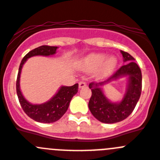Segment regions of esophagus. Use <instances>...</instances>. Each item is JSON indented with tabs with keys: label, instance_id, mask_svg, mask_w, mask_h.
Here are the masks:
<instances>
[{
	"label": "esophagus",
	"instance_id": "esophagus-1",
	"mask_svg": "<svg viewBox=\"0 0 160 160\" xmlns=\"http://www.w3.org/2000/svg\"><path fill=\"white\" fill-rule=\"evenodd\" d=\"M78 87H79V89L84 88V87H87V83L85 82H80L78 84Z\"/></svg>",
	"mask_w": 160,
	"mask_h": 160
}]
</instances>
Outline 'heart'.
<instances>
[{"label": "heart", "mask_w": 160, "mask_h": 160, "mask_svg": "<svg viewBox=\"0 0 160 160\" xmlns=\"http://www.w3.org/2000/svg\"><path fill=\"white\" fill-rule=\"evenodd\" d=\"M117 58L114 56H110L102 53H94L87 55L82 59L81 67L87 72L97 71L98 76L103 77L111 73L116 66Z\"/></svg>", "instance_id": "obj_1"}]
</instances>
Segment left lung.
I'll list each match as a JSON object with an SVG mask.
<instances>
[{
    "instance_id": "obj_1",
    "label": "left lung",
    "mask_w": 160,
    "mask_h": 160,
    "mask_svg": "<svg viewBox=\"0 0 160 160\" xmlns=\"http://www.w3.org/2000/svg\"><path fill=\"white\" fill-rule=\"evenodd\" d=\"M120 52L125 64L105 81L89 84V88L92 92L89 101V109L94 118L104 123H115L128 118L134 111L140 98L142 90L140 68L134 62L135 58L131 54L122 50ZM124 77L127 81V86L124 97L118 102L111 101L103 91V87Z\"/></svg>"
}]
</instances>
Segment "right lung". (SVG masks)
I'll use <instances>...</instances> for the list:
<instances>
[{
    "instance_id": "right-lung-1",
    "label": "right lung",
    "mask_w": 160,
    "mask_h": 160,
    "mask_svg": "<svg viewBox=\"0 0 160 160\" xmlns=\"http://www.w3.org/2000/svg\"><path fill=\"white\" fill-rule=\"evenodd\" d=\"M58 46H42L29 51L22 59L18 70L17 79V94L23 111L29 118L42 123H51L60 119L67 111L72 98L78 93V84L71 87L62 86L58 92L47 102L41 104H33L28 101L22 94L20 87V78L22 67L25 62L34 56H53L56 53Z\"/></svg>"
}]
</instances>
